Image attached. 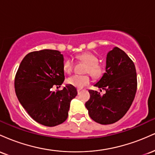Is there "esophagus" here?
<instances>
[{
	"label": "esophagus",
	"instance_id": "obj_1",
	"mask_svg": "<svg viewBox=\"0 0 155 155\" xmlns=\"http://www.w3.org/2000/svg\"><path fill=\"white\" fill-rule=\"evenodd\" d=\"M81 90H80V89H78L77 90V92H78V95H79L80 93H81Z\"/></svg>",
	"mask_w": 155,
	"mask_h": 155
}]
</instances>
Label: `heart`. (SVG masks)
<instances>
[{
	"label": "heart",
	"mask_w": 155,
	"mask_h": 155,
	"mask_svg": "<svg viewBox=\"0 0 155 155\" xmlns=\"http://www.w3.org/2000/svg\"><path fill=\"white\" fill-rule=\"evenodd\" d=\"M78 59L87 63L84 72L89 73L95 79L101 77L104 73V67L98 63V58L95 54L86 51L78 55ZM63 70L66 74H71L74 70V62L71 59H68L63 63ZM90 76L89 74L84 75H74L67 79L68 84L77 89H81L90 83Z\"/></svg>",
	"instance_id": "1"
}]
</instances>
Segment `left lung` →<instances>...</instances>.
<instances>
[{
  "mask_svg": "<svg viewBox=\"0 0 155 155\" xmlns=\"http://www.w3.org/2000/svg\"><path fill=\"white\" fill-rule=\"evenodd\" d=\"M95 87L106 90L101 95L90 90L85 106L92 120L101 124L120 120L128 111L137 90V75L133 60L118 47L108 53L106 73Z\"/></svg>",
  "mask_w": 155,
  "mask_h": 155,
  "instance_id": "left-lung-1",
  "label": "left lung"
}]
</instances>
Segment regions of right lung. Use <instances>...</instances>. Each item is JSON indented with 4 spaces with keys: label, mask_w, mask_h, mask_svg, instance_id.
<instances>
[{
    "label": "right lung",
    "mask_w": 155,
    "mask_h": 155,
    "mask_svg": "<svg viewBox=\"0 0 155 155\" xmlns=\"http://www.w3.org/2000/svg\"><path fill=\"white\" fill-rule=\"evenodd\" d=\"M63 55L58 50L43 49L23 58L15 79L17 98L28 114L43 125L54 127L65 122L76 89L66 85L53 92L65 79Z\"/></svg>",
    "instance_id": "obj_1"
}]
</instances>
